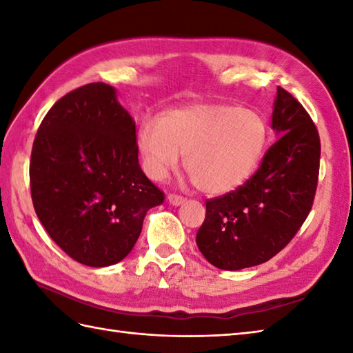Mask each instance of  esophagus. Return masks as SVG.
<instances>
[{
	"instance_id": "1",
	"label": "esophagus",
	"mask_w": 353,
	"mask_h": 353,
	"mask_svg": "<svg viewBox=\"0 0 353 353\" xmlns=\"http://www.w3.org/2000/svg\"><path fill=\"white\" fill-rule=\"evenodd\" d=\"M167 200H168V203L172 205V206H181L183 201H185L183 197L176 196V194H170V196L167 197Z\"/></svg>"
}]
</instances>
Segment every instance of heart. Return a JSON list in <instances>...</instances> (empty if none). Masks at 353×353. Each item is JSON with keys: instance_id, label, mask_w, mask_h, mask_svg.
I'll list each match as a JSON object with an SVG mask.
<instances>
[{"instance_id": "obj_1", "label": "heart", "mask_w": 353, "mask_h": 353, "mask_svg": "<svg viewBox=\"0 0 353 353\" xmlns=\"http://www.w3.org/2000/svg\"><path fill=\"white\" fill-rule=\"evenodd\" d=\"M267 125L252 109L194 103L141 123L137 145L147 176L161 182L181 162L199 188L221 196L250 177L264 152Z\"/></svg>"}]
</instances>
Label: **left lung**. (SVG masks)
<instances>
[{
	"label": "left lung",
	"mask_w": 353,
	"mask_h": 353,
	"mask_svg": "<svg viewBox=\"0 0 353 353\" xmlns=\"http://www.w3.org/2000/svg\"><path fill=\"white\" fill-rule=\"evenodd\" d=\"M277 139L258 171L235 191L206 201L197 232L201 254L216 268L241 270L272 259L297 234L316 196L320 138L305 108L281 86L273 104Z\"/></svg>",
	"instance_id": "obj_1"
}]
</instances>
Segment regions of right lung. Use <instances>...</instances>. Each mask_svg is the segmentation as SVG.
<instances>
[{
  "label": "right lung",
  "mask_w": 353,
  "mask_h": 353,
  "mask_svg": "<svg viewBox=\"0 0 353 353\" xmlns=\"http://www.w3.org/2000/svg\"><path fill=\"white\" fill-rule=\"evenodd\" d=\"M30 188L37 219L80 264L108 267L138 241L163 192L138 161L137 125L115 88L89 83L56 101L36 133Z\"/></svg>",
  "instance_id": "1"
}]
</instances>
